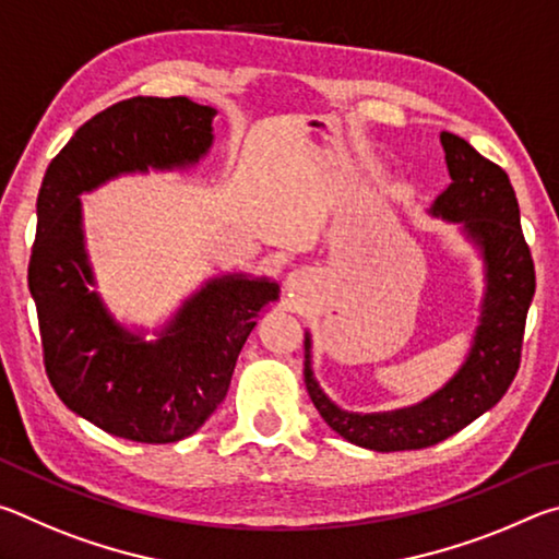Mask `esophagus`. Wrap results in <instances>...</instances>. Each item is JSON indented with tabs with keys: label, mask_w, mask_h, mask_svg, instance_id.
<instances>
[{
	"label": "esophagus",
	"mask_w": 559,
	"mask_h": 559,
	"mask_svg": "<svg viewBox=\"0 0 559 559\" xmlns=\"http://www.w3.org/2000/svg\"><path fill=\"white\" fill-rule=\"evenodd\" d=\"M308 283H310V276H308L306 271H293L290 276H288V281H286V288L290 290V296H293V293L308 290Z\"/></svg>",
	"instance_id": "esophagus-1"
}]
</instances>
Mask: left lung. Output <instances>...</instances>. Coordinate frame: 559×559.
Returning <instances> with one entry per match:
<instances>
[{
  "mask_svg": "<svg viewBox=\"0 0 559 559\" xmlns=\"http://www.w3.org/2000/svg\"><path fill=\"white\" fill-rule=\"evenodd\" d=\"M451 185L429 214L461 224L484 259L486 293L466 362L427 400L394 412H345L320 390L306 333V390L325 424L349 443L372 451L427 449L468 427L508 392L520 367L527 308L535 296V266L520 229L513 185L503 167L478 155L466 140L441 132Z\"/></svg>",
  "mask_w": 559,
  "mask_h": 559,
  "instance_id": "obj_1",
  "label": "left lung"
}]
</instances>
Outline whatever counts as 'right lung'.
Masks as SVG:
<instances>
[{"label":"right lung","instance_id":"right-lung-1","mask_svg":"<svg viewBox=\"0 0 559 559\" xmlns=\"http://www.w3.org/2000/svg\"><path fill=\"white\" fill-rule=\"evenodd\" d=\"M214 116L185 96L120 100L83 122L44 175L29 290L46 374L73 414L112 437L140 443L192 437L229 392L259 313L278 300L276 281L216 276L179 306L157 340H145L91 290L96 276L81 194L120 175L197 165L214 143Z\"/></svg>","mask_w":559,"mask_h":559}]
</instances>
